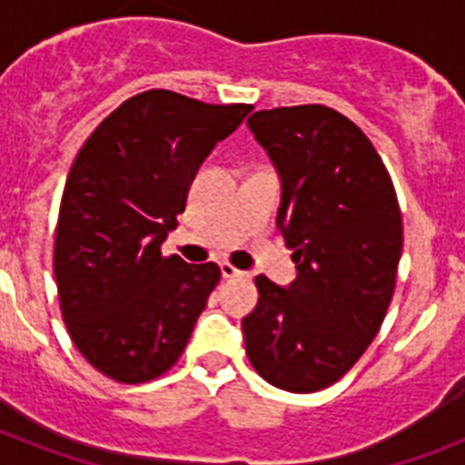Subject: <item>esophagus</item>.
<instances>
[{"mask_svg": "<svg viewBox=\"0 0 465 465\" xmlns=\"http://www.w3.org/2000/svg\"><path fill=\"white\" fill-rule=\"evenodd\" d=\"M219 270H222V277H224V280H232V277H241V275H243L241 270L233 268L232 262H222V265H219Z\"/></svg>", "mask_w": 465, "mask_h": 465, "instance_id": "34e87169", "label": "esophagus"}]
</instances>
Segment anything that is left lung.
Wrapping results in <instances>:
<instances>
[{
    "label": "left lung",
    "instance_id": "8db88e82",
    "mask_svg": "<svg viewBox=\"0 0 465 465\" xmlns=\"http://www.w3.org/2000/svg\"><path fill=\"white\" fill-rule=\"evenodd\" d=\"M248 127L282 178L277 226L297 262L284 290L255 277L246 354L268 383L313 393L345 376L376 338L396 290L403 217L369 137L328 105L258 111Z\"/></svg>",
    "mask_w": 465,
    "mask_h": 465
}]
</instances>
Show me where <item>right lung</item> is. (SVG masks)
<instances>
[{"mask_svg": "<svg viewBox=\"0 0 465 465\" xmlns=\"http://www.w3.org/2000/svg\"><path fill=\"white\" fill-rule=\"evenodd\" d=\"M253 105L166 89L120 104L79 149L54 229V282L76 350L113 381L166 374L217 287V262L161 255L190 183Z\"/></svg>", "mask_w": 465, "mask_h": 465, "instance_id": "obj_1", "label": "right lung"}]
</instances>
